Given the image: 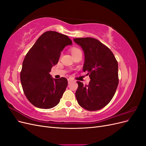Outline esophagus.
<instances>
[{
	"mask_svg": "<svg viewBox=\"0 0 146 146\" xmlns=\"http://www.w3.org/2000/svg\"><path fill=\"white\" fill-rule=\"evenodd\" d=\"M68 83H70V82L72 81V79H70V78H68Z\"/></svg>",
	"mask_w": 146,
	"mask_h": 146,
	"instance_id": "obj_1",
	"label": "esophagus"
}]
</instances>
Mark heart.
Wrapping results in <instances>:
<instances>
[{"label": "heart", "instance_id": "1", "mask_svg": "<svg viewBox=\"0 0 146 146\" xmlns=\"http://www.w3.org/2000/svg\"><path fill=\"white\" fill-rule=\"evenodd\" d=\"M80 51H81V50H80V49H79V48H76V47H73V48H71V53H72V55H74V54H77V52H80Z\"/></svg>", "mask_w": 146, "mask_h": 146}]
</instances>
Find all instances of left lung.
I'll use <instances>...</instances> for the list:
<instances>
[{
	"instance_id": "8db88e82",
	"label": "left lung",
	"mask_w": 146,
	"mask_h": 146,
	"mask_svg": "<svg viewBox=\"0 0 146 146\" xmlns=\"http://www.w3.org/2000/svg\"><path fill=\"white\" fill-rule=\"evenodd\" d=\"M85 54L83 67L91 79L88 85L77 82L76 92L78 104L88 111L105 107L115 94L119 83L118 63L110 48L92 38H74Z\"/></svg>"
}]
</instances>
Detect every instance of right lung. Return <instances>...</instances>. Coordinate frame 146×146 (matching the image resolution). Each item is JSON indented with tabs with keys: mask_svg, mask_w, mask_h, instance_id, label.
Instances as JSON below:
<instances>
[{
	"mask_svg": "<svg viewBox=\"0 0 146 146\" xmlns=\"http://www.w3.org/2000/svg\"><path fill=\"white\" fill-rule=\"evenodd\" d=\"M71 39L54 31L41 35L25 55L20 74L24 94L35 107L49 109L60 102L68 80L64 77L52 78L49 72L58 62L61 52Z\"/></svg>",
	"mask_w": 146,
	"mask_h": 146,
	"instance_id": "add662e5",
	"label": "right lung"
}]
</instances>
